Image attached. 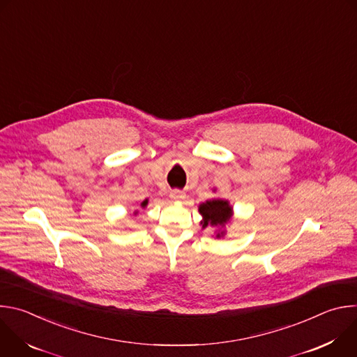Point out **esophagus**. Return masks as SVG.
<instances>
[{"mask_svg": "<svg viewBox=\"0 0 357 357\" xmlns=\"http://www.w3.org/2000/svg\"><path fill=\"white\" fill-rule=\"evenodd\" d=\"M171 199H174V200H181V199H185V193L182 192V190H178V189H175V190H171Z\"/></svg>", "mask_w": 357, "mask_h": 357, "instance_id": "obj_1", "label": "esophagus"}]
</instances>
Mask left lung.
<instances>
[{
    "instance_id": "1",
    "label": "left lung",
    "mask_w": 357,
    "mask_h": 357,
    "mask_svg": "<svg viewBox=\"0 0 357 357\" xmlns=\"http://www.w3.org/2000/svg\"><path fill=\"white\" fill-rule=\"evenodd\" d=\"M199 213L203 220L200 222L202 227H225L226 223L230 222L233 216V208L229 205V202L225 199H212L206 200L199 205ZM225 231H219L216 237L223 236Z\"/></svg>"
}]
</instances>
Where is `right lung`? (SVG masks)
Returning <instances> with one entry per match:
<instances>
[{"instance_id":"add662e5","label":"right lung","mask_w":357,"mask_h":357,"mask_svg":"<svg viewBox=\"0 0 357 357\" xmlns=\"http://www.w3.org/2000/svg\"><path fill=\"white\" fill-rule=\"evenodd\" d=\"M146 203H148V199H145V200L141 203V206H142V208H145V206H146Z\"/></svg>"}]
</instances>
